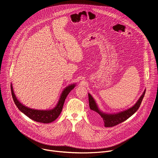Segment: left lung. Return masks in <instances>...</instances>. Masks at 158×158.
I'll return each mask as SVG.
<instances>
[{
  "mask_svg": "<svg viewBox=\"0 0 158 158\" xmlns=\"http://www.w3.org/2000/svg\"><path fill=\"white\" fill-rule=\"evenodd\" d=\"M145 93L146 90H144V93H142L141 96L139 98L137 103L133 106L117 113H106L99 110L95 100L89 93H88L89 105L90 109L93 111V115L94 118L102 119L104 122L105 127H111L125 121L137 111L140 107L143 98H144Z\"/></svg>",
  "mask_w": 158,
  "mask_h": 158,
  "instance_id": "obj_1",
  "label": "left lung"
}]
</instances>
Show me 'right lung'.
Returning a JSON list of instances; mask_svg holds the SVG:
<instances>
[{
    "label": "right lung",
    "mask_w": 158,
    "mask_h": 158,
    "mask_svg": "<svg viewBox=\"0 0 158 158\" xmlns=\"http://www.w3.org/2000/svg\"><path fill=\"white\" fill-rule=\"evenodd\" d=\"M76 84H73L69 85L67 87H66L62 91L56 105L55 106V108L49 110H35L24 106V105L21 103L19 102V100L17 99L15 94L14 93L12 84H10V89L14 102L22 113L26 114L27 117H29L30 118L35 122L44 123H48L55 120L60 115L67 95L71 91V90H73Z\"/></svg>",
    "instance_id": "right-lung-1"
}]
</instances>
